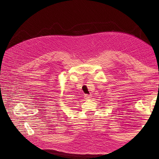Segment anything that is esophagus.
<instances>
[{
    "label": "esophagus",
    "instance_id": "1",
    "mask_svg": "<svg viewBox=\"0 0 159 159\" xmlns=\"http://www.w3.org/2000/svg\"><path fill=\"white\" fill-rule=\"evenodd\" d=\"M91 95L90 94H89H89H85V95H84V98H85V99H89L91 98Z\"/></svg>",
    "mask_w": 159,
    "mask_h": 159
}]
</instances>
